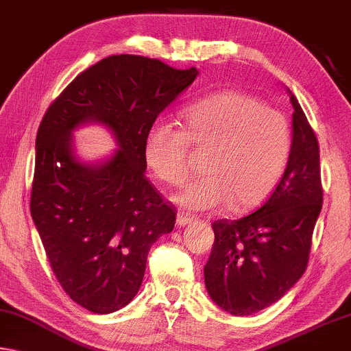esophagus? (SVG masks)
Masks as SVG:
<instances>
[{
  "instance_id": "esophagus-1",
  "label": "esophagus",
  "mask_w": 351,
  "mask_h": 351,
  "mask_svg": "<svg viewBox=\"0 0 351 351\" xmlns=\"http://www.w3.org/2000/svg\"><path fill=\"white\" fill-rule=\"evenodd\" d=\"M176 223H177V226H179V228H185V226L194 223V218L188 217V215H183V213H177Z\"/></svg>"
}]
</instances>
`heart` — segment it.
Masks as SVG:
<instances>
[{"label": "heart", "instance_id": "obj_1", "mask_svg": "<svg viewBox=\"0 0 351 351\" xmlns=\"http://www.w3.org/2000/svg\"><path fill=\"white\" fill-rule=\"evenodd\" d=\"M183 128L158 119L144 138V161L161 182L177 185L188 174L190 143L208 149L206 176L172 194L177 206L207 212L230 202L241 210L274 190L292 149V128L281 111L240 90H221L182 111Z\"/></svg>", "mask_w": 351, "mask_h": 351}]
</instances>
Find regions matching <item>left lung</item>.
<instances>
[{
  "instance_id": "8db88e82",
  "label": "left lung",
  "mask_w": 351,
  "mask_h": 351,
  "mask_svg": "<svg viewBox=\"0 0 351 351\" xmlns=\"http://www.w3.org/2000/svg\"><path fill=\"white\" fill-rule=\"evenodd\" d=\"M287 93L293 106L292 149L281 180L254 213L212 224L206 289L232 315L265 309L303 276L322 210L319 143L296 97L289 88Z\"/></svg>"
}]
</instances>
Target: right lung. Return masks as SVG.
Masks as SVG:
<instances>
[{"label": "right lung", "mask_w": 351, "mask_h": 351, "mask_svg": "<svg viewBox=\"0 0 351 351\" xmlns=\"http://www.w3.org/2000/svg\"><path fill=\"white\" fill-rule=\"evenodd\" d=\"M199 75L134 55L86 69L48 108L36 138L31 217L53 273L94 314L122 309L141 287L147 254L176 224V208L145 177L144 138ZM100 123L118 149L84 162L73 132Z\"/></svg>", "instance_id": "obj_1"}]
</instances>
